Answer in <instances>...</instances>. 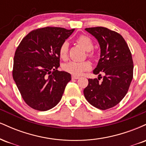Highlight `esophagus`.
<instances>
[{"label": "esophagus", "mask_w": 146, "mask_h": 146, "mask_svg": "<svg viewBox=\"0 0 146 146\" xmlns=\"http://www.w3.org/2000/svg\"><path fill=\"white\" fill-rule=\"evenodd\" d=\"M71 78H72V79H73V80H78V79L80 78V77L76 76V75H72Z\"/></svg>", "instance_id": "1"}]
</instances>
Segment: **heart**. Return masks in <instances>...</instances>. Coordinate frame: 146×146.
<instances>
[{
	"label": "heart",
	"mask_w": 146,
	"mask_h": 146,
	"mask_svg": "<svg viewBox=\"0 0 146 146\" xmlns=\"http://www.w3.org/2000/svg\"><path fill=\"white\" fill-rule=\"evenodd\" d=\"M77 42L87 51H90L93 47V43L91 40L88 36H84V35L78 37V39H77ZM68 52V42L64 41L60 46V57L64 60H67ZM88 54L89 56H91V53H88ZM62 68L64 71L67 72L70 74L78 76V75H81L84 72L89 71L91 68V64L88 61H71L69 62L64 64L62 65Z\"/></svg>",
	"instance_id": "obj_1"
}]
</instances>
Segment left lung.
<instances>
[{
	"mask_svg": "<svg viewBox=\"0 0 146 146\" xmlns=\"http://www.w3.org/2000/svg\"><path fill=\"white\" fill-rule=\"evenodd\" d=\"M85 30L98 40L100 58L93 70L94 74L99 75L98 78L88 79L84 94L93 106L106 110L118 104L128 92L133 77L132 55L119 33L102 27ZM102 72L103 77L100 74Z\"/></svg>",
	"mask_w": 146,
	"mask_h": 146,
	"instance_id": "1",
	"label": "left lung"
}]
</instances>
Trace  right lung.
<instances>
[{
	"label": "right lung",
	"mask_w": 146,
	"mask_h": 146,
	"mask_svg": "<svg viewBox=\"0 0 146 146\" xmlns=\"http://www.w3.org/2000/svg\"><path fill=\"white\" fill-rule=\"evenodd\" d=\"M75 29H38L28 33L18 45L14 58L13 78L26 104L46 111L59 103L70 73L58 71L59 48Z\"/></svg>",
	"instance_id": "add662e5"
}]
</instances>
